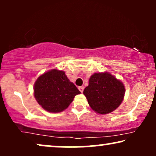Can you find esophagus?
Listing matches in <instances>:
<instances>
[{
	"label": "esophagus",
	"instance_id": "1",
	"mask_svg": "<svg viewBox=\"0 0 156 156\" xmlns=\"http://www.w3.org/2000/svg\"><path fill=\"white\" fill-rule=\"evenodd\" d=\"M78 89L81 92H83V91H84V87H79Z\"/></svg>",
	"mask_w": 156,
	"mask_h": 156
}]
</instances>
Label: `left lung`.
<instances>
[{
    "label": "left lung",
    "mask_w": 156,
    "mask_h": 156,
    "mask_svg": "<svg viewBox=\"0 0 156 156\" xmlns=\"http://www.w3.org/2000/svg\"><path fill=\"white\" fill-rule=\"evenodd\" d=\"M83 94L92 109L99 114H107L119 106L125 94L124 85L107 72L94 73Z\"/></svg>",
    "instance_id": "left-lung-1"
}]
</instances>
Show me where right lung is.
Masks as SVG:
<instances>
[{
    "label": "right lung",
    "mask_w": 156,
    "mask_h": 156,
    "mask_svg": "<svg viewBox=\"0 0 156 156\" xmlns=\"http://www.w3.org/2000/svg\"><path fill=\"white\" fill-rule=\"evenodd\" d=\"M79 94L80 91L65 72L56 69L40 75L34 84V96L37 103L51 113L66 109Z\"/></svg>",
    "instance_id": "1"
}]
</instances>
